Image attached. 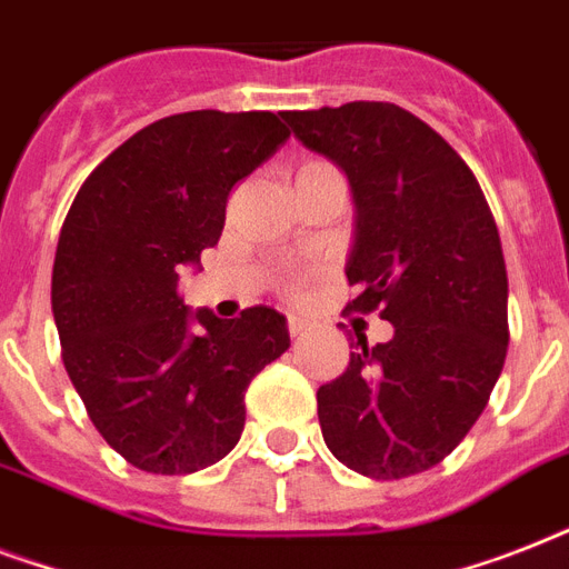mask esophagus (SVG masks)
<instances>
[{
  "mask_svg": "<svg viewBox=\"0 0 569 569\" xmlns=\"http://www.w3.org/2000/svg\"><path fill=\"white\" fill-rule=\"evenodd\" d=\"M289 333H292L295 339H301L310 333V321L301 319V316H289Z\"/></svg>",
  "mask_w": 569,
  "mask_h": 569,
  "instance_id": "obj_1",
  "label": "esophagus"
}]
</instances>
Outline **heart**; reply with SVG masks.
Here are the masks:
<instances>
[{"label": "heart", "instance_id": "b5f03b06", "mask_svg": "<svg viewBox=\"0 0 569 569\" xmlns=\"http://www.w3.org/2000/svg\"><path fill=\"white\" fill-rule=\"evenodd\" d=\"M312 164H319V162H312ZM312 164H303V168H312Z\"/></svg>", "mask_w": 569, "mask_h": 569}]
</instances>
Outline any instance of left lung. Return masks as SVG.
<instances>
[{
    "mask_svg": "<svg viewBox=\"0 0 569 569\" xmlns=\"http://www.w3.org/2000/svg\"><path fill=\"white\" fill-rule=\"evenodd\" d=\"M295 138L348 177L355 310L392 339L357 333L348 369L319 387L321 437L366 478L437 467L476 425L508 351L499 230L467 162L392 102L286 111Z\"/></svg>",
    "mask_w": 569,
    "mask_h": 569,
    "instance_id": "left-lung-1",
    "label": "left lung"
}]
</instances>
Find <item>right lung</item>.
Wrapping results in <instances>:
<instances>
[{
    "label": "right lung",
    "instance_id": "1",
    "mask_svg": "<svg viewBox=\"0 0 569 569\" xmlns=\"http://www.w3.org/2000/svg\"><path fill=\"white\" fill-rule=\"evenodd\" d=\"M271 111H186L120 144L58 236L52 316L97 431L132 467L189 476L244 431V389L289 348L286 316L191 310L180 274L223 230L227 194L286 144Z\"/></svg>",
    "mask_w": 569,
    "mask_h": 569
}]
</instances>
